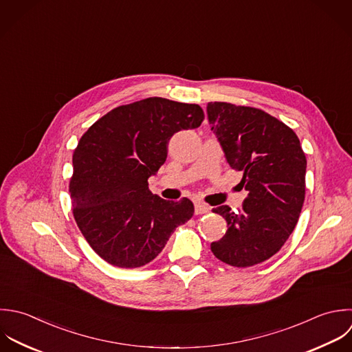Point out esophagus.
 Wrapping results in <instances>:
<instances>
[{
	"label": "esophagus",
	"mask_w": 352,
	"mask_h": 352,
	"mask_svg": "<svg viewBox=\"0 0 352 352\" xmlns=\"http://www.w3.org/2000/svg\"><path fill=\"white\" fill-rule=\"evenodd\" d=\"M208 211H210V207H208L207 204H204V203H201V201H196V203H195V212H196L197 215L206 214V212H208Z\"/></svg>",
	"instance_id": "esophagus-1"
}]
</instances>
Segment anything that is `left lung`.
<instances>
[{
	"label": "left lung",
	"instance_id": "obj_1",
	"mask_svg": "<svg viewBox=\"0 0 352 352\" xmlns=\"http://www.w3.org/2000/svg\"><path fill=\"white\" fill-rule=\"evenodd\" d=\"M208 123L232 168L248 190L239 212L212 211L228 232L212 254L234 267H250L277 254L294 232L306 193V155L295 131L267 112L230 102H208Z\"/></svg>",
	"mask_w": 352,
	"mask_h": 352
}]
</instances>
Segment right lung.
Returning <instances> with one entry per match:
<instances>
[{
  "instance_id": "add662e5",
  "label": "right lung",
  "mask_w": 352,
  "mask_h": 352,
  "mask_svg": "<svg viewBox=\"0 0 352 352\" xmlns=\"http://www.w3.org/2000/svg\"><path fill=\"white\" fill-rule=\"evenodd\" d=\"M203 119L197 104L149 97L109 111L82 135L72 155V212L105 262L123 269L149 263L192 218L189 199L164 200L148 189V178L164 164L174 133Z\"/></svg>"
}]
</instances>
